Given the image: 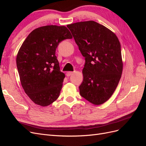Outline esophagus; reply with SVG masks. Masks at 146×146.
<instances>
[{
  "instance_id": "esophagus-1",
  "label": "esophagus",
  "mask_w": 146,
  "mask_h": 146,
  "mask_svg": "<svg viewBox=\"0 0 146 146\" xmlns=\"http://www.w3.org/2000/svg\"><path fill=\"white\" fill-rule=\"evenodd\" d=\"M73 74H74V72H71V71L67 72H66V76L69 77V76H71V75H72Z\"/></svg>"
}]
</instances>
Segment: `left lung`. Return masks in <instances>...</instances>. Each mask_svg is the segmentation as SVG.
I'll list each match as a JSON object with an SVG mask.
<instances>
[{
	"label": "left lung",
	"instance_id": "1",
	"mask_svg": "<svg viewBox=\"0 0 146 146\" xmlns=\"http://www.w3.org/2000/svg\"><path fill=\"white\" fill-rule=\"evenodd\" d=\"M67 27L85 59L80 94L92 104H102L112 96L121 77V44L113 32L93 21Z\"/></svg>",
	"mask_w": 146,
	"mask_h": 146
}]
</instances>
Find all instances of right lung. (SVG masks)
Masks as SVG:
<instances>
[{
    "instance_id": "add662e5",
    "label": "right lung",
    "mask_w": 146,
    "mask_h": 146,
    "mask_svg": "<svg viewBox=\"0 0 146 146\" xmlns=\"http://www.w3.org/2000/svg\"><path fill=\"white\" fill-rule=\"evenodd\" d=\"M71 38L65 26H43L33 30L19 48L16 64L21 83L35 104L46 107L58 98L65 75L55 51L61 41Z\"/></svg>"
}]
</instances>
